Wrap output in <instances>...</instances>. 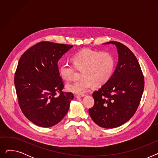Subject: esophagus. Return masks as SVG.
<instances>
[{"instance_id":"34e87169","label":"esophagus","mask_w":158,"mask_h":158,"mask_svg":"<svg viewBox=\"0 0 158 158\" xmlns=\"http://www.w3.org/2000/svg\"><path fill=\"white\" fill-rule=\"evenodd\" d=\"M85 96V95H76V98H81V97H83Z\"/></svg>"}]
</instances>
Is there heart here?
<instances>
[{"label": "heart", "mask_w": 158, "mask_h": 158, "mask_svg": "<svg viewBox=\"0 0 158 158\" xmlns=\"http://www.w3.org/2000/svg\"><path fill=\"white\" fill-rule=\"evenodd\" d=\"M73 64L66 62L61 64L60 73L63 79H73L76 68L82 70L81 79L70 82L66 85L67 90L74 94L82 95L92 88L104 85L111 78L115 66V58L108 52H98L85 49L74 54Z\"/></svg>", "instance_id": "heart-1"}]
</instances>
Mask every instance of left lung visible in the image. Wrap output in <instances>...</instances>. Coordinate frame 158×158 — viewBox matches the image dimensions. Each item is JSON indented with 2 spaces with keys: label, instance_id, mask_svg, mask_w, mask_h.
Segmentation results:
<instances>
[{
  "label": "left lung",
  "instance_id": "left-lung-1",
  "mask_svg": "<svg viewBox=\"0 0 158 158\" xmlns=\"http://www.w3.org/2000/svg\"><path fill=\"white\" fill-rule=\"evenodd\" d=\"M118 62L111 78L92 95L94 105L89 109L94 122L112 129L125 123L135 114L144 89V77L137 58L131 50L117 41Z\"/></svg>",
  "mask_w": 158,
  "mask_h": 158
}]
</instances>
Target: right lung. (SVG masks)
Returning a JSON list of instances; mask_svg holds the SVG:
<instances>
[{
	"label": "right lung",
	"mask_w": 158,
	"mask_h": 158,
	"mask_svg": "<svg viewBox=\"0 0 158 158\" xmlns=\"http://www.w3.org/2000/svg\"><path fill=\"white\" fill-rule=\"evenodd\" d=\"M73 46L41 41L20 58L14 82L20 109L35 125L48 127L67 113L72 92H64L57 62Z\"/></svg>",
	"instance_id": "add662e5"
}]
</instances>
